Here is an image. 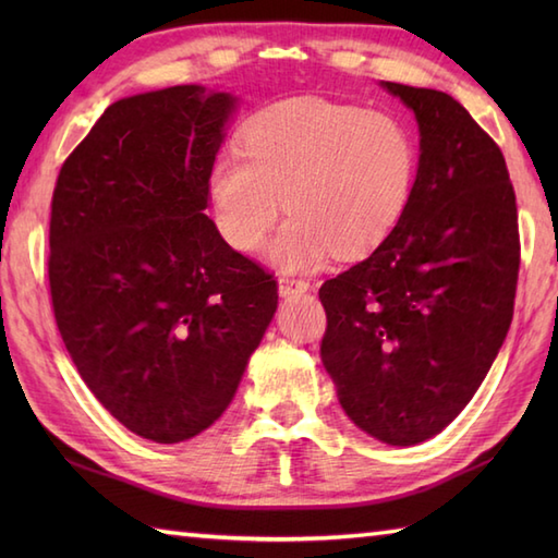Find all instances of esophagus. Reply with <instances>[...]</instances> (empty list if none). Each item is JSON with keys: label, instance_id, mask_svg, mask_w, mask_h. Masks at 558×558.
Returning <instances> with one entry per match:
<instances>
[{"label": "esophagus", "instance_id": "34e87169", "mask_svg": "<svg viewBox=\"0 0 558 558\" xmlns=\"http://www.w3.org/2000/svg\"><path fill=\"white\" fill-rule=\"evenodd\" d=\"M278 288L282 298H288V294H298V292H306L312 288L310 280L304 278H294V276H280L278 280Z\"/></svg>", "mask_w": 558, "mask_h": 558}]
</instances>
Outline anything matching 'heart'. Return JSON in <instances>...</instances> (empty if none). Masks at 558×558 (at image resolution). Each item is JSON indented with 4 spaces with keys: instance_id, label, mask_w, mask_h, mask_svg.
Returning a JSON list of instances; mask_svg holds the SVG:
<instances>
[{
    "instance_id": "1",
    "label": "heart",
    "mask_w": 558,
    "mask_h": 558,
    "mask_svg": "<svg viewBox=\"0 0 558 558\" xmlns=\"http://www.w3.org/2000/svg\"><path fill=\"white\" fill-rule=\"evenodd\" d=\"M244 156L225 153L210 170L218 222L236 252L252 254L290 218L268 256L282 270L312 268L376 246L410 194L412 146L388 117L328 100H294L246 126Z\"/></svg>"
}]
</instances>
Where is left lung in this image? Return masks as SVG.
<instances>
[{
    "instance_id": "1",
    "label": "left lung",
    "mask_w": 558,
    "mask_h": 558,
    "mask_svg": "<svg viewBox=\"0 0 558 558\" xmlns=\"http://www.w3.org/2000/svg\"><path fill=\"white\" fill-rule=\"evenodd\" d=\"M417 117L396 228L326 280L322 362L348 417L390 446L436 436L477 393L513 318L515 192L501 148L448 93L386 81Z\"/></svg>"
}]
</instances>
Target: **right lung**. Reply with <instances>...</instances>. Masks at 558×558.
I'll list each match as a JSON object with an SVG mask.
<instances>
[{"instance_id": "obj_1", "label": "right lung", "mask_w": 558, "mask_h": 558, "mask_svg": "<svg viewBox=\"0 0 558 558\" xmlns=\"http://www.w3.org/2000/svg\"><path fill=\"white\" fill-rule=\"evenodd\" d=\"M232 105L201 86L117 100L54 184L59 336L102 408L156 444L220 417L278 306L272 272L204 213Z\"/></svg>"}]
</instances>
